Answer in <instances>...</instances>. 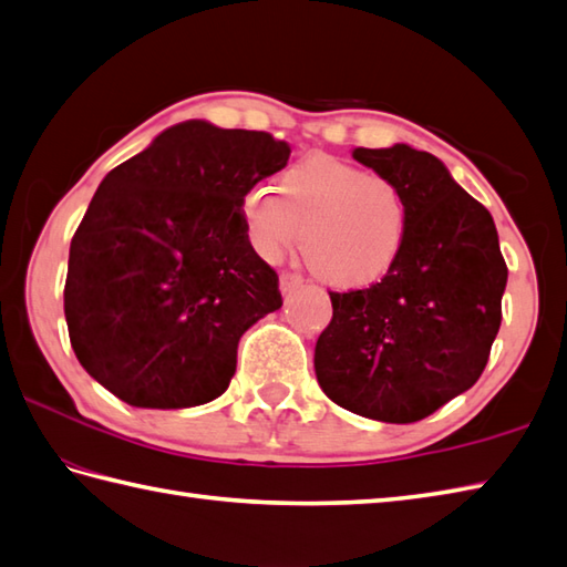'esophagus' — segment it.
Segmentation results:
<instances>
[{
  "label": "esophagus",
  "mask_w": 567,
  "mask_h": 567,
  "mask_svg": "<svg viewBox=\"0 0 567 567\" xmlns=\"http://www.w3.org/2000/svg\"><path fill=\"white\" fill-rule=\"evenodd\" d=\"M302 282H305V277H302V275H297V272L285 270V272L280 275V290H282V295L297 290V287L302 285Z\"/></svg>",
  "instance_id": "34e87169"
}]
</instances>
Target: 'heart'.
Returning <instances> with one entry per match:
<instances>
[{"instance_id": "obj_1", "label": "heart", "mask_w": 567, "mask_h": 567, "mask_svg": "<svg viewBox=\"0 0 567 567\" xmlns=\"http://www.w3.org/2000/svg\"><path fill=\"white\" fill-rule=\"evenodd\" d=\"M270 187L238 202L248 248L265 262L290 252L305 231V252L323 280L360 287L380 280L400 258L409 207L394 179L329 155L299 161Z\"/></svg>"}]
</instances>
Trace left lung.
<instances>
[{
  "label": "left lung",
  "instance_id": "1",
  "mask_svg": "<svg viewBox=\"0 0 567 567\" xmlns=\"http://www.w3.org/2000/svg\"><path fill=\"white\" fill-rule=\"evenodd\" d=\"M353 158L402 187L409 228L380 282L329 292L315 370L348 412L412 424L483 375L502 323L507 262L492 214L426 151L355 148Z\"/></svg>",
  "mask_w": 567,
  "mask_h": 567
}]
</instances>
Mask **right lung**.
<instances>
[{
    "label": "right lung",
    "mask_w": 567,
    "mask_h": 567,
    "mask_svg": "<svg viewBox=\"0 0 567 567\" xmlns=\"http://www.w3.org/2000/svg\"><path fill=\"white\" fill-rule=\"evenodd\" d=\"M290 161L265 131L185 122L116 165L70 244L65 321L80 365L131 406L224 394L238 341L282 307L238 202Z\"/></svg>",
    "instance_id": "obj_1"
}]
</instances>
